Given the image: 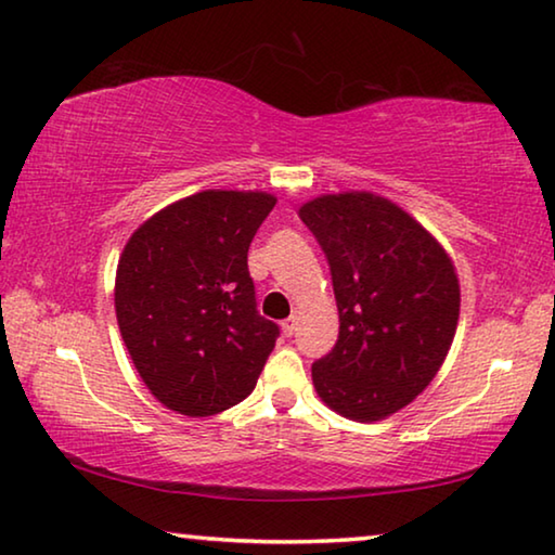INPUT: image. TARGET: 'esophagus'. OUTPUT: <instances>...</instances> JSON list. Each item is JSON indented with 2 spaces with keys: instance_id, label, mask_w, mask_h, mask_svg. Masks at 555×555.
I'll return each mask as SVG.
<instances>
[{
  "instance_id": "1",
  "label": "esophagus",
  "mask_w": 555,
  "mask_h": 555,
  "mask_svg": "<svg viewBox=\"0 0 555 555\" xmlns=\"http://www.w3.org/2000/svg\"><path fill=\"white\" fill-rule=\"evenodd\" d=\"M296 325H298V315H288V319L281 323V331H284V336H294Z\"/></svg>"
}]
</instances>
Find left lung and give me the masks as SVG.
<instances>
[{
  "label": "left lung",
  "mask_w": 555,
  "mask_h": 555,
  "mask_svg": "<svg viewBox=\"0 0 555 555\" xmlns=\"http://www.w3.org/2000/svg\"><path fill=\"white\" fill-rule=\"evenodd\" d=\"M328 259L338 340L311 367L338 415L377 422L433 383L460 321L450 254L395 202L373 192L321 195L298 209Z\"/></svg>",
  "instance_id": "1"
}]
</instances>
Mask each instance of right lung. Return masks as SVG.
I'll return each instance as SVG.
<instances>
[{"instance_id": "obj_1", "label": "right lung", "mask_w": 555, "mask_h": 555, "mask_svg": "<svg viewBox=\"0 0 555 555\" xmlns=\"http://www.w3.org/2000/svg\"><path fill=\"white\" fill-rule=\"evenodd\" d=\"M274 205L269 192H197L145 219L122 249L118 328L167 410L209 417L257 385L279 325L257 311L246 251Z\"/></svg>"}]
</instances>
